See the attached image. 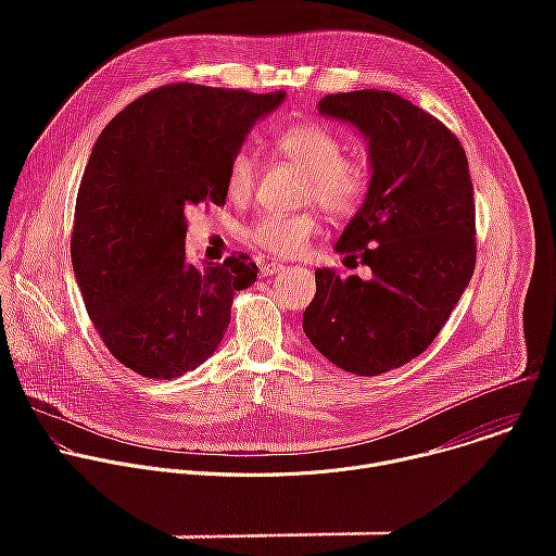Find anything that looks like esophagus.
I'll return each mask as SVG.
<instances>
[{"instance_id":"34e87169","label":"esophagus","mask_w":556,"mask_h":556,"mask_svg":"<svg viewBox=\"0 0 556 556\" xmlns=\"http://www.w3.org/2000/svg\"><path fill=\"white\" fill-rule=\"evenodd\" d=\"M281 270H283V266L277 264V262H266V264L260 266V275H262V277H273V275H277V273H281Z\"/></svg>"}]
</instances>
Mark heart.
<instances>
[{
	"mask_svg": "<svg viewBox=\"0 0 556 556\" xmlns=\"http://www.w3.org/2000/svg\"><path fill=\"white\" fill-rule=\"evenodd\" d=\"M277 149L305 174V200H312L330 217L352 215L367 191L363 163L343 155V140L316 123L292 125L277 136ZM255 185V161L251 153L237 151L226 169V193L232 200H247ZM319 230L312 213L262 215L249 230L251 242L273 255L292 257L301 253L309 237Z\"/></svg>",
	"mask_w": 556,
	"mask_h": 556,
	"instance_id": "b5f03b06",
	"label": "heart"
}]
</instances>
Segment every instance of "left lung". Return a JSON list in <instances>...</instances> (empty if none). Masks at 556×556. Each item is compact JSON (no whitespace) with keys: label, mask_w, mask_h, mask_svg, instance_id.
Segmentation results:
<instances>
[{"label":"left lung","mask_w":556,"mask_h":556,"mask_svg":"<svg viewBox=\"0 0 556 556\" xmlns=\"http://www.w3.org/2000/svg\"><path fill=\"white\" fill-rule=\"evenodd\" d=\"M319 114L367 142L369 187L334 251L358 257L371 277L316 270L303 332L337 367L378 376L433 343L472 277L468 161L438 118L393 92L330 94Z\"/></svg>","instance_id":"8db88e82"}]
</instances>
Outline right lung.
<instances>
[{"label":"right lung","instance_id":"1","mask_svg":"<svg viewBox=\"0 0 556 556\" xmlns=\"http://www.w3.org/2000/svg\"><path fill=\"white\" fill-rule=\"evenodd\" d=\"M283 99L172 84L129 103L94 142L72 268L103 343L131 371L169 380L202 365L230 324L232 294L255 283L247 255L193 266L185 213L226 202L230 157Z\"/></svg>","mask_w":556,"mask_h":556}]
</instances>
